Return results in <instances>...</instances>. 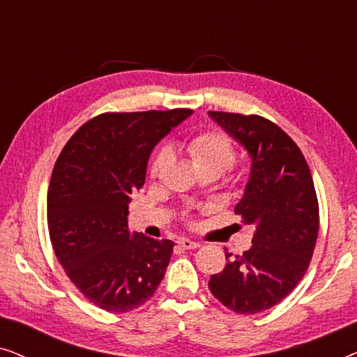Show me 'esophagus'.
<instances>
[{"mask_svg": "<svg viewBox=\"0 0 357 357\" xmlns=\"http://www.w3.org/2000/svg\"><path fill=\"white\" fill-rule=\"evenodd\" d=\"M177 243L182 248H185V250H195V248H198L199 245H202L199 242H193V241H190V238H178Z\"/></svg>", "mask_w": 357, "mask_h": 357, "instance_id": "obj_1", "label": "esophagus"}]
</instances>
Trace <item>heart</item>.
<instances>
[{"mask_svg":"<svg viewBox=\"0 0 357 357\" xmlns=\"http://www.w3.org/2000/svg\"><path fill=\"white\" fill-rule=\"evenodd\" d=\"M187 151L197 170H214L219 175L236 162V149L231 141L219 133H203L190 141ZM170 160L169 149H160L151 162V175L158 177Z\"/></svg>","mask_w":357,"mask_h":357,"instance_id":"b5f03b06","label":"heart"}]
</instances>
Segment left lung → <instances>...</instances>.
Instances as JSON below:
<instances>
[{
    "label": "left lung",
    "instance_id": "left-lung-1",
    "mask_svg": "<svg viewBox=\"0 0 357 357\" xmlns=\"http://www.w3.org/2000/svg\"><path fill=\"white\" fill-rule=\"evenodd\" d=\"M250 155L252 167L236 214L253 229V245L209 280L211 294L237 314H258L281 302L309 268L319 236V202L297 144L258 115L208 112Z\"/></svg>",
    "mask_w": 357,
    "mask_h": 357
}]
</instances>
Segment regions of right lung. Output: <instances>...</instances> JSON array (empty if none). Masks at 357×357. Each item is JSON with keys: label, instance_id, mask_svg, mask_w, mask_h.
I'll return each instance as SVG.
<instances>
[{"label": "right lung", "instance_id": "right-lung-1", "mask_svg": "<svg viewBox=\"0 0 357 357\" xmlns=\"http://www.w3.org/2000/svg\"><path fill=\"white\" fill-rule=\"evenodd\" d=\"M190 115L102 114L71 136L56 160L47 195L53 250L77 289L107 312L143 305L167 270L174 242L131 234L126 216L154 146Z\"/></svg>", "mask_w": 357, "mask_h": 357}]
</instances>
